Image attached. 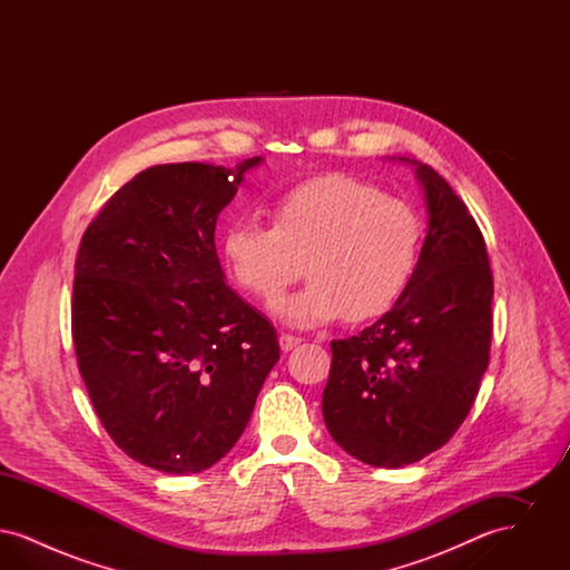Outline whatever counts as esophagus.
I'll list each match as a JSON object with an SVG mask.
<instances>
[{"label":"esophagus","mask_w":570,"mask_h":570,"mask_svg":"<svg viewBox=\"0 0 570 570\" xmlns=\"http://www.w3.org/2000/svg\"><path fill=\"white\" fill-rule=\"evenodd\" d=\"M298 344H301V337H295V335H291V333H282V335H279V348H282L284 353L297 348Z\"/></svg>","instance_id":"esophagus-1"}]
</instances>
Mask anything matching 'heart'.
<instances>
[{"label":"heart","instance_id":"obj_1","mask_svg":"<svg viewBox=\"0 0 570 570\" xmlns=\"http://www.w3.org/2000/svg\"><path fill=\"white\" fill-rule=\"evenodd\" d=\"M267 216L272 226L230 222L219 252L233 282L261 301L282 295L305 261L307 286L273 305L286 325L374 321L395 307L416 272L421 217L367 181L342 173L303 179L273 196Z\"/></svg>","mask_w":570,"mask_h":570}]
</instances>
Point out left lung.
Returning <instances> with one entry per match:
<instances>
[{"label":"left lung","mask_w":570,"mask_h":570,"mask_svg":"<svg viewBox=\"0 0 570 570\" xmlns=\"http://www.w3.org/2000/svg\"><path fill=\"white\" fill-rule=\"evenodd\" d=\"M412 166L430 214L416 272L380 321L331 342L323 393L328 434L376 468H402L444 446L489 365L493 277L485 239L434 168Z\"/></svg>","instance_id":"8db88e82"}]
</instances>
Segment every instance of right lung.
Returning <instances> with one entry per match:
<instances>
[{
  "label": "right lung",
  "instance_id": "right-lung-1",
  "mask_svg": "<svg viewBox=\"0 0 570 570\" xmlns=\"http://www.w3.org/2000/svg\"><path fill=\"white\" fill-rule=\"evenodd\" d=\"M261 163L151 166L82 235L72 288L82 382L112 442L166 474L203 472L235 446L279 358L272 323L226 286L214 239Z\"/></svg>",
  "mask_w": 570,
  "mask_h": 570
}]
</instances>
